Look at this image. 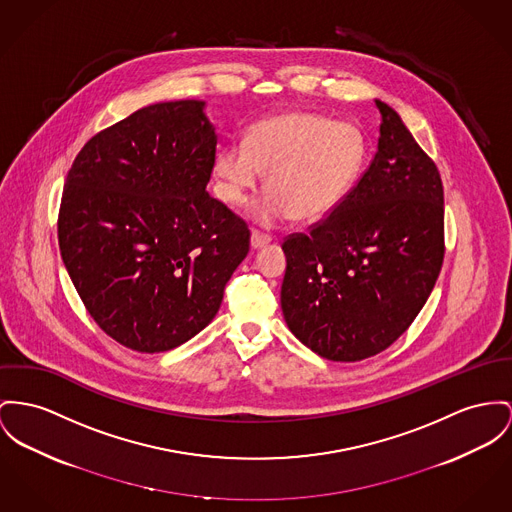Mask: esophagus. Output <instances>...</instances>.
I'll list each match as a JSON object with an SVG mask.
<instances>
[{
  "instance_id": "34e87169",
  "label": "esophagus",
  "mask_w": 512,
  "mask_h": 512,
  "mask_svg": "<svg viewBox=\"0 0 512 512\" xmlns=\"http://www.w3.org/2000/svg\"><path fill=\"white\" fill-rule=\"evenodd\" d=\"M272 242V237L270 235H264V233H260V231H252V235H250V246L254 248V250H258V248H262V246H266V244H270Z\"/></svg>"
}]
</instances>
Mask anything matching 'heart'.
Masks as SVG:
<instances>
[{
  "label": "heart",
  "instance_id": "obj_1",
  "mask_svg": "<svg viewBox=\"0 0 512 512\" xmlns=\"http://www.w3.org/2000/svg\"><path fill=\"white\" fill-rule=\"evenodd\" d=\"M365 161V137L351 122L291 110L256 122L244 141L227 143L215 157L217 190L225 204L242 205L266 171L262 200L252 219L275 227L328 217L351 192Z\"/></svg>",
  "mask_w": 512,
  "mask_h": 512
}]
</instances>
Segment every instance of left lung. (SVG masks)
Here are the masks:
<instances>
[{"label": "left lung", "instance_id": "obj_1", "mask_svg": "<svg viewBox=\"0 0 512 512\" xmlns=\"http://www.w3.org/2000/svg\"><path fill=\"white\" fill-rule=\"evenodd\" d=\"M359 182L328 217L281 244L289 330L330 361H361L398 340L427 303L444 258L443 182L394 108Z\"/></svg>", "mask_w": 512, "mask_h": 512}]
</instances>
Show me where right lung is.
Instances as JSON below:
<instances>
[{"mask_svg": "<svg viewBox=\"0 0 512 512\" xmlns=\"http://www.w3.org/2000/svg\"><path fill=\"white\" fill-rule=\"evenodd\" d=\"M204 106L139 108L91 137L66 178V270L104 334L139 353L202 332L250 250L248 225L205 192L217 136Z\"/></svg>", "mask_w": 512, "mask_h": 512, "instance_id": "1", "label": "right lung"}]
</instances>
